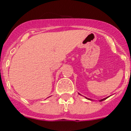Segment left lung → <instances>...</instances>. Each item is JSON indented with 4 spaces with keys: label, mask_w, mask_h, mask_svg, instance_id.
Listing matches in <instances>:
<instances>
[{
    "label": "left lung",
    "mask_w": 131,
    "mask_h": 131,
    "mask_svg": "<svg viewBox=\"0 0 131 131\" xmlns=\"http://www.w3.org/2000/svg\"><path fill=\"white\" fill-rule=\"evenodd\" d=\"M107 97H105V98H104V99H102V100H100V102H102V101H103V100H105V99H107Z\"/></svg>",
    "instance_id": "1"
}]
</instances>
